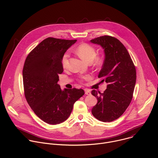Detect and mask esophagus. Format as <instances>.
I'll list each match as a JSON object with an SVG mask.
<instances>
[{
	"label": "esophagus",
	"mask_w": 158,
	"mask_h": 158,
	"mask_svg": "<svg viewBox=\"0 0 158 158\" xmlns=\"http://www.w3.org/2000/svg\"><path fill=\"white\" fill-rule=\"evenodd\" d=\"M84 91H85V94L86 95H91V92H90V91H89L88 89H84Z\"/></svg>",
	"instance_id": "esophagus-1"
}]
</instances>
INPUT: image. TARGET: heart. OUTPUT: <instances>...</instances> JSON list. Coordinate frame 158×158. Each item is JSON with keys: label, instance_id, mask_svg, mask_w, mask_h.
<instances>
[{"label": "heart", "instance_id": "b5f03b06", "mask_svg": "<svg viewBox=\"0 0 158 158\" xmlns=\"http://www.w3.org/2000/svg\"><path fill=\"white\" fill-rule=\"evenodd\" d=\"M76 52L80 56L81 59L86 62H92L96 57V51L95 49L91 46V45L87 44H81L77 48ZM68 53H65L62 58V65L63 68L65 69L68 66L69 63ZM87 77H84V79H87Z\"/></svg>", "mask_w": 158, "mask_h": 158}]
</instances>
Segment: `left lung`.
I'll use <instances>...</instances> for the list:
<instances>
[{
  "mask_svg": "<svg viewBox=\"0 0 158 158\" xmlns=\"http://www.w3.org/2000/svg\"><path fill=\"white\" fill-rule=\"evenodd\" d=\"M104 49L105 58L98 77L107 84L103 93L93 90L97 104L93 115L102 122L119 118L126 110L132 98L136 81V71L131 56L124 45L116 38L104 35L90 40Z\"/></svg>",
  "mask_w": 158,
  "mask_h": 158,
  "instance_id": "8db88e82",
  "label": "left lung"
}]
</instances>
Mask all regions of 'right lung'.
I'll list each match as a JSON object with an SVG mask.
<instances>
[{"label": "right lung", "instance_id": "1", "mask_svg": "<svg viewBox=\"0 0 158 158\" xmlns=\"http://www.w3.org/2000/svg\"><path fill=\"white\" fill-rule=\"evenodd\" d=\"M77 40L48 37L27 56L22 71L26 100L34 113L49 124L68 118L74 102L84 94L82 89H64L57 84L63 72L62 58Z\"/></svg>", "mask_w": 158, "mask_h": 158}]
</instances>
